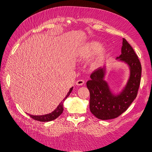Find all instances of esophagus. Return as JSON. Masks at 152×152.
Listing matches in <instances>:
<instances>
[{
  "instance_id": "1",
  "label": "esophagus",
  "mask_w": 152,
  "mask_h": 152,
  "mask_svg": "<svg viewBox=\"0 0 152 152\" xmlns=\"http://www.w3.org/2000/svg\"><path fill=\"white\" fill-rule=\"evenodd\" d=\"M84 83H85L84 80H77V81H76V84L77 86H82V85L84 84Z\"/></svg>"
}]
</instances>
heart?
I'll use <instances>...</instances> for the list:
<instances>
[{"label": "heart", "instance_id": "1", "mask_svg": "<svg viewBox=\"0 0 152 152\" xmlns=\"http://www.w3.org/2000/svg\"><path fill=\"white\" fill-rule=\"evenodd\" d=\"M102 48V44L98 41L87 42L78 48L76 50V57L80 61L88 59L99 52L91 61V66L98 68L105 62L108 57L107 51Z\"/></svg>", "mask_w": 152, "mask_h": 152}]
</instances>
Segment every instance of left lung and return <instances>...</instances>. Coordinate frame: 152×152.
Returning a JSON list of instances; mask_svg holds the SVG:
<instances>
[{
    "label": "left lung",
    "instance_id": "left-lung-1",
    "mask_svg": "<svg viewBox=\"0 0 152 152\" xmlns=\"http://www.w3.org/2000/svg\"><path fill=\"white\" fill-rule=\"evenodd\" d=\"M116 59L124 61L130 69V76L124 90L115 95L110 91L108 83L104 80L105 68H99L90 76L87 82L90 93V111L96 118L107 120L114 119L127 110L136 99L139 88L142 66L133 48L123 38L121 54Z\"/></svg>",
    "mask_w": 152,
    "mask_h": 152
}]
</instances>
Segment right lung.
I'll use <instances>...</instances> for the list:
<instances>
[{
    "label": "right lung",
    "instance_id": "1",
    "mask_svg": "<svg viewBox=\"0 0 152 152\" xmlns=\"http://www.w3.org/2000/svg\"><path fill=\"white\" fill-rule=\"evenodd\" d=\"M72 89H73V88H71L70 89L69 91L67 93L66 96L63 100V101H61L60 104L57 106V107L53 112H52L51 113H50V114H46V115H33L28 114V115H29L31 118L34 119V120L39 121H43V122L50 121H52V120H54V119H56L63 113V102L64 101H65V99L68 97V96H69V95L70 94V93L72 92Z\"/></svg>",
    "mask_w": 152,
    "mask_h": 152
}]
</instances>
